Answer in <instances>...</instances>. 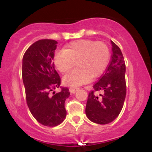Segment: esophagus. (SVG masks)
<instances>
[{
  "instance_id": "esophagus-1",
  "label": "esophagus",
  "mask_w": 152,
  "mask_h": 152,
  "mask_svg": "<svg viewBox=\"0 0 152 152\" xmlns=\"http://www.w3.org/2000/svg\"><path fill=\"white\" fill-rule=\"evenodd\" d=\"M78 89H79L78 88H73V87H71V88H69V91H70L71 93L74 94V93H76V92L77 91Z\"/></svg>"
}]
</instances>
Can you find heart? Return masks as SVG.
Returning a JSON list of instances; mask_svg holds the SVG:
<instances>
[{"label":"heart","mask_w":152,"mask_h":152,"mask_svg":"<svg viewBox=\"0 0 152 152\" xmlns=\"http://www.w3.org/2000/svg\"><path fill=\"white\" fill-rule=\"evenodd\" d=\"M56 69L62 74L69 71L75 64L77 68L65 75L63 81L66 85L80 86L91 81V78L100 76L110 61V50L102 41L81 39L73 41L58 50L53 56Z\"/></svg>","instance_id":"obj_1"}]
</instances>
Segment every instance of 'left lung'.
Listing matches in <instances>:
<instances>
[{
  "instance_id": "left-lung-1",
  "label": "left lung",
  "mask_w": 152,
  "mask_h": 152,
  "mask_svg": "<svg viewBox=\"0 0 152 152\" xmlns=\"http://www.w3.org/2000/svg\"><path fill=\"white\" fill-rule=\"evenodd\" d=\"M112 56L104 75L93 86L94 91L88 94L86 114L88 119L99 124L111 123L118 116L126 98L125 80L126 66L119 47L111 41ZM103 90L100 97L94 93Z\"/></svg>"
}]
</instances>
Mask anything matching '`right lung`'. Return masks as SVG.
<instances>
[{
  "label": "right lung",
  "instance_id": "add662e5",
  "mask_svg": "<svg viewBox=\"0 0 152 152\" xmlns=\"http://www.w3.org/2000/svg\"><path fill=\"white\" fill-rule=\"evenodd\" d=\"M56 41L42 39L33 43L23 57L22 77L27 105L38 122L46 126H56L66 116L68 88L58 93L50 92L61 84V78L53 62Z\"/></svg>",
  "mask_w": 152,
  "mask_h": 152
}]
</instances>
